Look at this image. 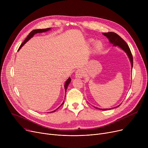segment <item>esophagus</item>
<instances>
[{"instance_id": "obj_1", "label": "esophagus", "mask_w": 148, "mask_h": 148, "mask_svg": "<svg viewBox=\"0 0 148 148\" xmlns=\"http://www.w3.org/2000/svg\"><path fill=\"white\" fill-rule=\"evenodd\" d=\"M83 75H84V72L82 69H79L78 70H77L75 72L76 78H82Z\"/></svg>"}]
</instances>
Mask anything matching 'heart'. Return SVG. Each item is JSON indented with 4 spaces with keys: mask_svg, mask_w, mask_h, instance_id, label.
<instances>
[{
    "mask_svg": "<svg viewBox=\"0 0 148 148\" xmlns=\"http://www.w3.org/2000/svg\"><path fill=\"white\" fill-rule=\"evenodd\" d=\"M103 48V44L100 41L97 42L95 45V49L97 51H99Z\"/></svg>",
    "mask_w": 148,
    "mask_h": 148,
    "instance_id": "heart-1",
    "label": "heart"
}]
</instances>
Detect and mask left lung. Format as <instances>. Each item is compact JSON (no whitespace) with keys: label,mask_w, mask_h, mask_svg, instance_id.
Masks as SVG:
<instances>
[{"label":"left lung","mask_w":148,"mask_h":148,"mask_svg":"<svg viewBox=\"0 0 148 148\" xmlns=\"http://www.w3.org/2000/svg\"><path fill=\"white\" fill-rule=\"evenodd\" d=\"M103 34L108 39V40H109L110 42L113 44L114 46H118L119 47H120L122 50H123L127 53V54L130 59L131 66H132V68H133V56H132V54H131V50L130 49L129 46L126 43V42L124 41L120 36H119L118 34H116L114 32H107V33H103ZM99 109L103 110H106L108 109H110V108H107H107H105V109H101V108H99Z\"/></svg>","instance_id":"1"}]
</instances>
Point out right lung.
Here are the masks:
<instances>
[{
  "mask_svg": "<svg viewBox=\"0 0 148 148\" xmlns=\"http://www.w3.org/2000/svg\"><path fill=\"white\" fill-rule=\"evenodd\" d=\"M50 29H51V28H47V29H35V30H33L32 31H31V32L28 35V36H27V38L25 39V40L24 41H23V42H22V44L20 45V47H19L18 50V51L22 47H23V45H24L26 44V42H27V41L30 40V39L31 38H32L35 34H38V33H42V32H47V31H49V30H50ZM71 78H70V77H69L68 79V80L66 81V82H65V86H64L65 89V92H66V89H67V88H68V86L69 84V83H71ZM64 102L63 101V103H62V104L60 106H62V104H64ZM59 107H60V106H59ZM59 107H58V108H59ZM57 109H58V108H57ZM57 109L55 110H54V111L52 112H55L56 110H57Z\"/></svg>",
  "mask_w": 148,
  "mask_h": 148,
  "instance_id": "right-lung-1",
  "label": "right lung"
}]
</instances>
